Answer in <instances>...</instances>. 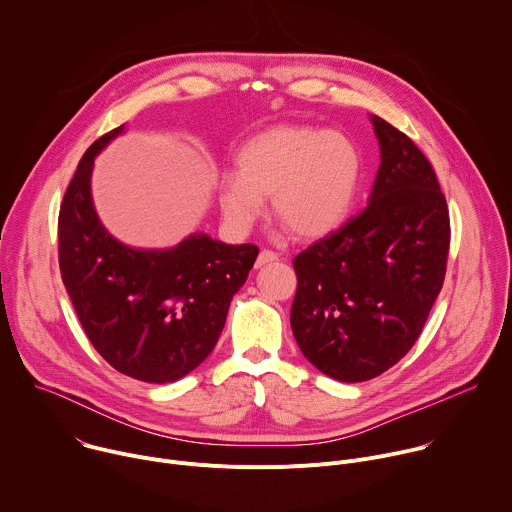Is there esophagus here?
<instances>
[{
    "label": "esophagus",
    "mask_w": 512,
    "mask_h": 512,
    "mask_svg": "<svg viewBox=\"0 0 512 512\" xmlns=\"http://www.w3.org/2000/svg\"><path fill=\"white\" fill-rule=\"evenodd\" d=\"M277 259H279V255H277L275 251H271V249H263V251L259 253L257 261H255V267H263V265L273 263V261H277Z\"/></svg>",
    "instance_id": "1"
}]
</instances>
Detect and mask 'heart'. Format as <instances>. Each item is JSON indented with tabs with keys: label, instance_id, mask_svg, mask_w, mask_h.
Wrapping results in <instances>:
<instances>
[{
	"label": "heart",
	"instance_id": "obj_1",
	"mask_svg": "<svg viewBox=\"0 0 512 512\" xmlns=\"http://www.w3.org/2000/svg\"><path fill=\"white\" fill-rule=\"evenodd\" d=\"M237 174L218 186L227 221L249 229L263 198L298 237L318 239L342 225L360 180V154L338 131L308 125H275L249 137L235 154Z\"/></svg>",
	"mask_w": 512,
	"mask_h": 512
}]
</instances>
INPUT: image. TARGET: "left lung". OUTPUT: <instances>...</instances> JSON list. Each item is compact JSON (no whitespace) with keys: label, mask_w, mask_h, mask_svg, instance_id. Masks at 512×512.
I'll list each match as a JSON object with an SVG mask.
<instances>
[{"label":"left lung","mask_w":512,"mask_h":512,"mask_svg":"<svg viewBox=\"0 0 512 512\" xmlns=\"http://www.w3.org/2000/svg\"><path fill=\"white\" fill-rule=\"evenodd\" d=\"M381 166L369 204L294 259L291 330L304 356L342 383L379 377L419 338L442 291L450 212L417 145L373 115Z\"/></svg>","instance_id":"obj_1"}]
</instances>
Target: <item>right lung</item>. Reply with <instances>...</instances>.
I'll list each match as a JSON object with an SVG mask.
<instances>
[{
  "label": "right lung",
  "instance_id": "obj_1",
  "mask_svg": "<svg viewBox=\"0 0 512 512\" xmlns=\"http://www.w3.org/2000/svg\"><path fill=\"white\" fill-rule=\"evenodd\" d=\"M121 131L123 125L91 145L64 192L60 275L87 338L115 371L172 383L212 352L259 247L190 235L166 251H141L113 239L93 206L91 172Z\"/></svg>",
  "mask_w": 512,
  "mask_h": 512
}]
</instances>
